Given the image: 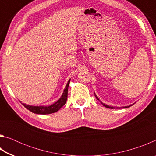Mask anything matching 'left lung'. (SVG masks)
<instances>
[{
	"label": "left lung",
	"instance_id": "left-lung-1",
	"mask_svg": "<svg viewBox=\"0 0 156 156\" xmlns=\"http://www.w3.org/2000/svg\"><path fill=\"white\" fill-rule=\"evenodd\" d=\"M95 96H96V98H97V100H99V101H100V100H99V98H98L97 97V96H96V94H95ZM101 102V103L102 104V105H103V106H105V107H107V108H109V109H115V107H111V106H109V105H105V104H104V103H102V102ZM130 106H132V105H129V106H126V107H123V108H127V107H130ZM116 108H117V109H118H118H120V108L121 107H116Z\"/></svg>",
	"mask_w": 156,
	"mask_h": 156
}]
</instances>
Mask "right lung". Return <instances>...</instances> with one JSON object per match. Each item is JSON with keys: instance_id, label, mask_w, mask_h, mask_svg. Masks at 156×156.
Instances as JSON below:
<instances>
[{"instance_id": "add662e5", "label": "right lung", "mask_w": 156, "mask_h": 156, "mask_svg": "<svg viewBox=\"0 0 156 156\" xmlns=\"http://www.w3.org/2000/svg\"><path fill=\"white\" fill-rule=\"evenodd\" d=\"M70 83V79L68 81L67 85L65 87V89L64 91H63L62 95L60 99L58 100L57 102H55L50 106H31V105H28L24 103H22L23 106H24L26 109L30 110L34 113H36V114H50V113H55L58 111L60 108H61L63 105H65L66 103L67 99V93H68V87L69 84Z\"/></svg>"}]
</instances>
